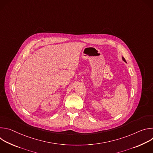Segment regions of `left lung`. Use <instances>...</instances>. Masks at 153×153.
<instances>
[{"instance_id":"obj_1","label":"left lung","mask_w":153,"mask_h":153,"mask_svg":"<svg viewBox=\"0 0 153 153\" xmlns=\"http://www.w3.org/2000/svg\"><path fill=\"white\" fill-rule=\"evenodd\" d=\"M122 60H123V61H124V62H126V60H125V59H124V57H122Z\"/></svg>"}]
</instances>
